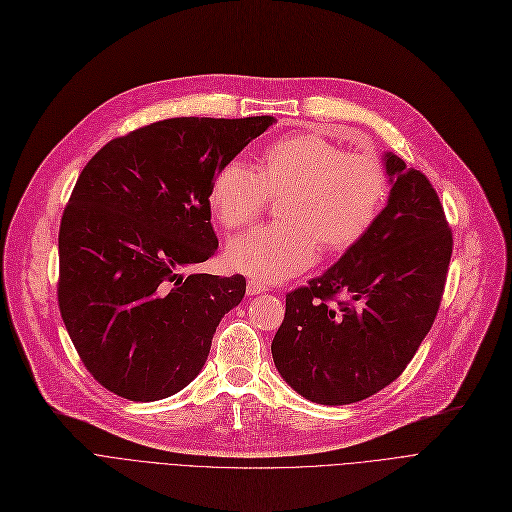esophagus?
Segmentation results:
<instances>
[{"label": "esophagus", "mask_w": 512, "mask_h": 512, "mask_svg": "<svg viewBox=\"0 0 512 512\" xmlns=\"http://www.w3.org/2000/svg\"><path fill=\"white\" fill-rule=\"evenodd\" d=\"M267 290V284L265 282H261V280H249L247 282V294L249 297H255V294H261V292H265Z\"/></svg>", "instance_id": "34e87169"}]
</instances>
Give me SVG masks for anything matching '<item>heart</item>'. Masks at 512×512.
<instances>
[{
    "mask_svg": "<svg viewBox=\"0 0 512 512\" xmlns=\"http://www.w3.org/2000/svg\"><path fill=\"white\" fill-rule=\"evenodd\" d=\"M390 195V178L371 153H346L319 134H292L267 145L255 172L228 161L209 184L213 218L226 230L255 222L267 199L282 222L234 238L226 261L259 280L299 274L321 255L338 257L357 247L373 228Z\"/></svg>",
    "mask_w": 512,
    "mask_h": 512,
    "instance_id": "obj_1",
    "label": "heart"
}]
</instances>
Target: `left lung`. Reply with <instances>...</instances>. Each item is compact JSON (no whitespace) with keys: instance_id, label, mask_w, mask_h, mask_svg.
Here are the masks:
<instances>
[{"instance_id":"obj_1","label":"left lung","mask_w":512,"mask_h":512,"mask_svg":"<svg viewBox=\"0 0 512 512\" xmlns=\"http://www.w3.org/2000/svg\"><path fill=\"white\" fill-rule=\"evenodd\" d=\"M388 205L326 274L286 294L272 355L282 378L317 405H351L407 369L438 315L452 230L436 188L386 153ZM346 296V300H340Z\"/></svg>"}]
</instances>
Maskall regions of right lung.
Segmentation results:
<instances>
[{
  "instance_id": "add662e5",
  "label": "right lung",
  "mask_w": 512,
  "mask_h": 512,
  "mask_svg": "<svg viewBox=\"0 0 512 512\" xmlns=\"http://www.w3.org/2000/svg\"><path fill=\"white\" fill-rule=\"evenodd\" d=\"M272 122H153L103 145L80 172L58 236V305L80 361L105 390L161 400L205 365L247 280L182 270L218 251L207 199L215 172Z\"/></svg>"
}]
</instances>
